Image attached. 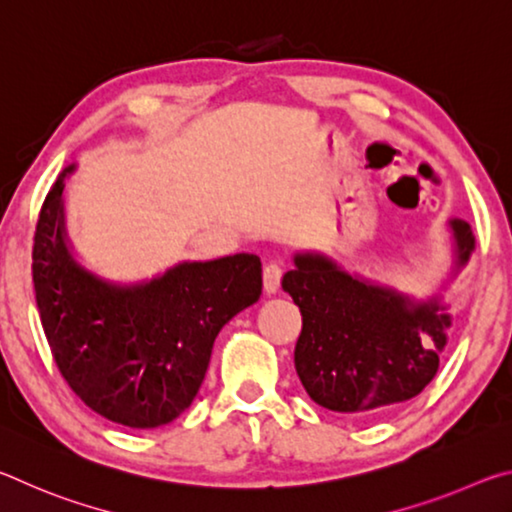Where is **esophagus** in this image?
Segmentation results:
<instances>
[{
	"instance_id": "1",
	"label": "esophagus",
	"mask_w": 512,
	"mask_h": 512,
	"mask_svg": "<svg viewBox=\"0 0 512 512\" xmlns=\"http://www.w3.org/2000/svg\"><path fill=\"white\" fill-rule=\"evenodd\" d=\"M282 266L280 264H266L264 266V289L266 293H277L280 291V282H282Z\"/></svg>"
}]
</instances>
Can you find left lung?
Listing matches in <instances>:
<instances>
[{"label":"left lung","mask_w":512,"mask_h":512,"mask_svg":"<svg viewBox=\"0 0 512 512\" xmlns=\"http://www.w3.org/2000/svg\"><path fill=\"white\" fill-rule=\"evenodd\" d=\"M449 230L461 271L474 253L472 228L452 219ZM293 264L282 289L302 314L293 361L311 400L336 413L379 415L420 395L452 327L445 302H418L318 253H298Z\"/></svg>","instance_id":"8db88e82"}]
</instances>
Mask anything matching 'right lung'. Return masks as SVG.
<instances>
[{"label": "right lung", "mask_w": 512, "mask_h": 512, "mask_svg": "<svg viewBox=\"0 0 512 512\" xmlns=\"http://www.w3.org/2000/svg\"><path fill=\"white\" fill-rule=\"evenodd\" d=\"M60 173L33 237V287L60 375L103 418L153 429L189 409L221 327L262 296V262L239 253L183 262L140 284H115L67 244Z\"/></svg>", "instance_id": "right-lung-1"}]
</instances>
